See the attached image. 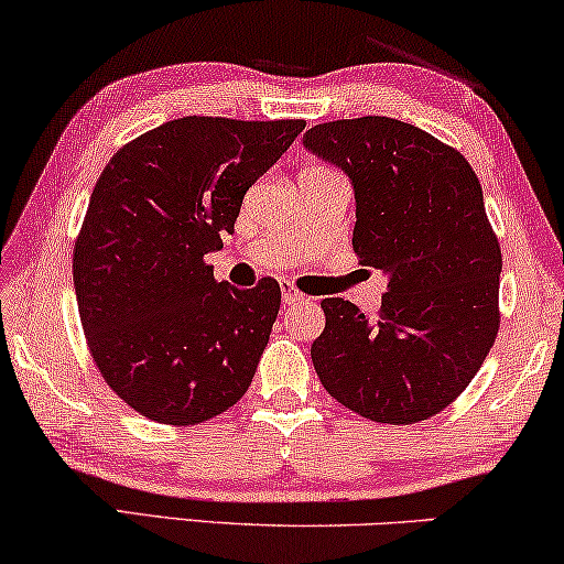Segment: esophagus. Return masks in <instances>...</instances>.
<instances>
[{
    "instance_id": "1",
    "label": "esophagus",
    "mask_w": 564,
    "mask_h": 564,
    "mask_svg": "<svg viewBox=\"0 0 564 564\" xmlns=\"http://www.w3.org/2000/svg\"><path fill=\"white\" fill-rule=\"evenodd\" d=\"M303 300H305V295L297 288H292V284H282V303L284 305H297V303H303Z\"/></svg>"
}]
</instances>
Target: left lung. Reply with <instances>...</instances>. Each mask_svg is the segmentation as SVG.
Listing matches in <instances>:
<instances>
[{
    "label": "left lung",
    "mask_w": 564,
    "mask_h": 564,
    "mask_svg": "<svg viewBox=\"0 0 564 564\" xmlns=\"http://www.w3.org/2000/svg\"><path fill=\"white\" fill-rule=\"evenodd\" d=\"M303 145L351 180L354 253L388 274L372 321L349 300H323L315 372L369 421H426L473 382L500 326L503 259L477 174L426 130L377 115L321 122Z\"/></svg>",
    "instance_id": "8db88e82"
}]
</instances>
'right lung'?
Listing matches in <instances>:
<instances>
[{"mask_svg":"<svg viewBox=\"0 0 564 564\" xmlns=\"http://www.w3.org/2000/svg\"><path fill=\"white\" fill-rule=\"evenodd\" d=\"M303 128L189 115L126 143L99 174L74 243L76 303L105 382L145 419L195 426L249 390L280 284L230 288L205 257Z\"/></svg>","mask_w":564,"mask_h":564,"instance_id":"add662e5","label":"right lung"}]
</instances>
